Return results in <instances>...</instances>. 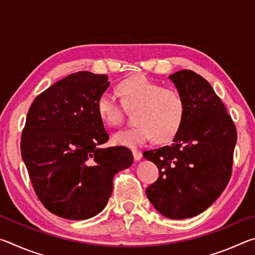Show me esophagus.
<instances>
[{
	"label": "esophagus",
	"instance_id": "esophagus-1",
	"mask_svg": "<svg viewBox=\"0 0 255 255\" xmlns=\"http://www.w3.org/2000/svg\"><path fill=\"white\" fill-rule=\"evenodd\" d=\"M132 155H133V158H135L136 161H139L141 156H143V155H141V152H139V150H137V149H132Z\"/></svg>",
	"mask_w": 255,
	"mask_h": 255
}]
</instances>
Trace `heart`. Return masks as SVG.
I'll list each match as a JSON object with an SVG mask.
<instances>
[{
	"instance_id": "1",
	"label": "heart",
	"mask_w": 255,
	"mask_h": 255,
	"mask_svg": "<svg viewBox=\"0 0 255 255\" xmlns=\"http://www.w3.org/2000/svg\"><path fill=\"white\" fill-rule=\"evenodd\" d=\"M117 91L123 105L135 109V126L116 132L114 143L128 147H139L150 139L165 143L178 135L187 114L185 100L179 91L165 89L143 75L119 82ZM114 96L103 93L97 101L99 118L108 127H118L123 123L124 107Z\"/></svg>"
}]
</instances>
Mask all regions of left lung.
I'll return each instance as SVG.
<instances>
[{
  "instance_id": "1",
  "label": "left lung",
  "mask_w": 255,
  "mask_h": 255,
  "mask_svg": "<svg viewBox=\"0 0 255 255\" xmlns=\"http://www.w3.org/2000/svg\"><path fill=\"white\" fill-rule=\"evenodd\" d=\"M169 77L184 98L187 114L170 146L143 153L159 173L146 196L159 214L185 219L209 208L226 188L237 133L223 101L204 77L188 70Z\"/></svg>"
}]
</instances>
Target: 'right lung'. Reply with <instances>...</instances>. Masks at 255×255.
Here are the masks:
<instances>
[{"label":"right lung","instance_id":"add662e5","mask_svg":"<svg viewBox=\"0 0 255 255\" xmlns=\"http://www.w3.org/2000/svg\"><path fill=\"white\" fill-rule=\"evenodd\" d=\"M106 74L77 72L40 93L28 111L21 156L37 197L50 213L71 221L105 209L112 179L133 163L125 146L109 139L97 101L109 88Z\"/></svg>","mask_w":255,"mask_h":255}]
</instances>
